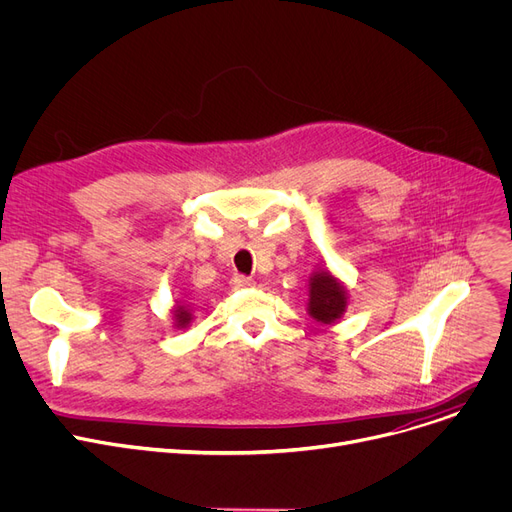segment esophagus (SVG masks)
Here are the masks:
<instances>
[{
  "label": "esophagus",
  "mask_w": 512,
  "mask_h": 512,
  "mask_svg": "<svg viewBox=\"0 0 512 512\" xmlns=\"http://www.w3.org/2000/svg\"><path fill=\"white\" fill-rule=\"evenodd\" d=\"M231 285H233V289H250V287H254V281L244 275H235L231 279Z\"/></svg>",
  "instance_id": "1"
}]
</instances>
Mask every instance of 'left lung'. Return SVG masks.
<instances>
[{
    "label": "left lung",
    "instance_id": "left-lung-1",
    "mask_svg": "<svg viewBox=\"0 0 512 512\" xmlns=\"http://www.w3.org/2000/svg\"><path fill=\"white\" fill-rule=\"evenodd\" d=\"M308 314L320 324H335L347 310V287L330 273L328 268H318L308 281Z\"/></svg>",
    "mask_w": 512,
    "mask_h": 512
}]
</instances>
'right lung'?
I'll list each match as a JSON object with an SVG mask.
<instances>
[{"mask_svg": "<svg viewBox=\"0 0 512 512\" xmlns=\"http://www.w3.org/2000/svg\"><path fill=\"white\" fill-rule=\"evenodd\" d=\"M171 314H173V326H175V328H188L190 322L194 320L190 306H186V304H182V302H175Z\"/></svg>", "mask_w": 512, "mask_h": 512, "instance_id": "1", "label": "right lung"}]
</instances>
